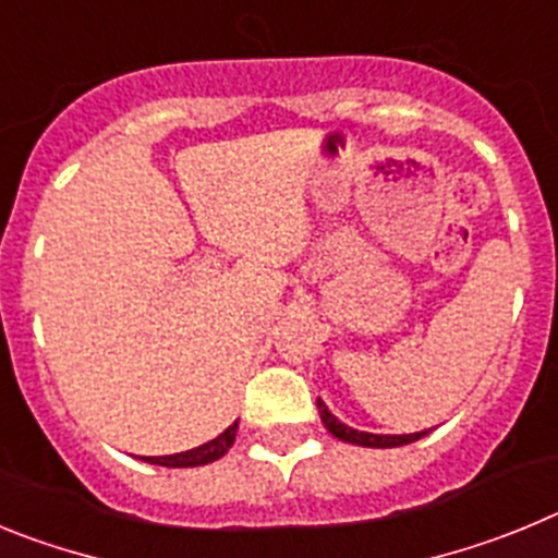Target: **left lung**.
Here are the masks:
<instances>
[{
  "label": "left lung",
  "instance_id": "8db88e82",
  "mask_svg": "<svg viewBox=\"0 0 558 558\" xmlns=\"http://www.w3.org/2000/svg\"><path fill=\"white\" fill-rule=\"evenodd\" d=\"M318 413H322L324 427H327L335 438L349 441V445H360V447H402V445H411V441H418V438L430 433V430H422V433H408V436H377V433L354 430V427L343 425L340 418H335L332 413H329V408L324 405L322 397H318Z\"/></svg>",
  "mask_w": 558,
  "mask_h": 558
}]
</instances>
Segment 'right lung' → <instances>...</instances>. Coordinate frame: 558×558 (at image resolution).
I'll list each match as a JSON object with an SVG mask.
<instances>
[{
	"label": "right lung",
	"instance_id": "add662e5",
	"mask_svg": "<svg viewBox=\"0 0 558 558\" xmlns=\"http://www.w3.org/2000/svg\"><path fill=\"white\" fill-rule=\"evenodd\" d=\"M234 438H236V422L234 425L226 427L218 438H211V441L195 447V450L179 452V456L142 458V461L159 463V466H175V470H179V466H204V463H211V461H218V458H223L226 452H229V447L234 445Z\"/></svg>",
	"mask_w": 558,
	"mask_h": 558
}]
</instances>
